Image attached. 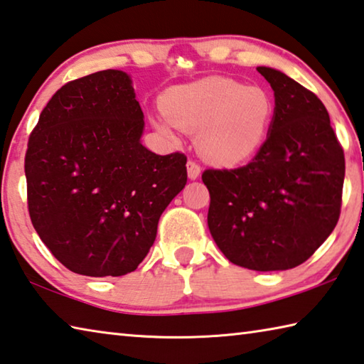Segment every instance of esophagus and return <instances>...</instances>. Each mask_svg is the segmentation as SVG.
<instances>
[{"instance_id": "esophagus-1", "label": "esophagus", "mask_w": 364, "mask_h": 364, "mask_svg": "<svg viewBox=\"0 0 364 364\" xmlns=\"http://www.w3.org/2000/svg\"><path fill=\"white\" fill-rule=\"evenodd\" d=\"M186 167H188V176L191 178V180H197V178L200 176V164L197 161L189 159Z\"/></svg>"}]
</instances>
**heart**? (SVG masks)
<instances>
[{
  "label": "heart",
  "mask_w": 364,
  "mask_h": 364,
  "mask_svg": "<svg viewBox=\"0 0 364 364\" xmlns=\"http://www.w3.org/2000/svg\"><path fill=\"white\" fill-rule=\"evenodd\" d=\"M167 119H157L162 134L173 135L175 125L200 132L202 154L220 165H234L256 154L274 119V102L257 85L226 77H208L180 85L164 97Z\"/></svg>",
  "instance_id": "b5f03b06"
}]
</instances>
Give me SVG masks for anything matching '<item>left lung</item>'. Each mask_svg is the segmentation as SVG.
<instances>
[{"label": "left lung", "mask_w": 364, "mask_h": 364, "mask_svg": "<svg viewBox=\"0 0 364 364\" xmlns=\"http://www.w3.org/2000/svg\"><path fill=\"white\" fill-rule=\"evenodd\" d=\"M275 95L253 161L207 168L208 228L237 266L270 272L306 262L339 221L346 157L325 105L282 71L257 67Z\"/></svg>", "instance_id": "obj_1"}]
</instances>
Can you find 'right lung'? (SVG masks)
Here are the masks:
<instances>
[{"label":"right lung","instance_id":"1","mask_svg":"<svg viewBox=\"0 0 364 364\" xmlns=\"http://www.w3.org/2000/svg\"><path fill=\"white\" fill-rule=\"evenodd\" d=\"M129 76L103 70L58 89L25 154L33 228L71 272H134L162 211L188 181L186 156L151 153Z\"/></svg>","mask_w":364,"mask_h":364}]
</instances>
